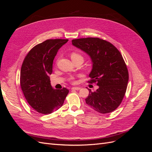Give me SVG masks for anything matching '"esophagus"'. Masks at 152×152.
Here are the masks:
<instances>
[{
  "instance_id": "34e87169",
  "label": "esophagus",
  "mask_w": 152,
  "mask_h": 152,
  "mask_svg": "<svg viewBox=\"0 0 152 152\" xmlns=\"http://www.w3.org/2000/svg\"><path fill=\"white\" fill-rule=\"evenodd\" d=\"M81 88L80 87H72V90H80Z\"/></svg>"
}]
</instances>
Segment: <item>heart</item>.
<instances>
[{
    "label": "heart",
    "instance_id": "obj_1",
    "mask_svg": "<svg viewBox=\"0 0 152 152\" xmlns=\"http://www.w3.org/2000/svg\"><path fill=\"white\" fill-rule=\"evenodd\" d=\"M71 58L72 59V61L73 60H76V59H83V57H82L81 55L79 53H75V52H73L71 54Z\"/></svg>",
    "mask_w": 152,
    "mask_h": 152
}]
</instances>
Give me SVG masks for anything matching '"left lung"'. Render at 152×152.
Wrapping results in <instances>:
<instances>
[{
  "mask_svg": "<svg viewBox=\"0 0 152 152\" xmlns=\"http://www.w3.org/2000/svg\"><path fill=\"white\" fill-rule=\"evenodd\" d=\"M72 42L90 56L93 69L88 83L99 86L94 92L89 89L86 103L99 113L112 112L122 103L129 80L122 54L112 44L97 37L73 39Z\"/></svg>",
  "mask_w": 152,
  "mask_h": 152,
  "instance_id": "obj_1",
  "label": "left lung"
}]
</instances>
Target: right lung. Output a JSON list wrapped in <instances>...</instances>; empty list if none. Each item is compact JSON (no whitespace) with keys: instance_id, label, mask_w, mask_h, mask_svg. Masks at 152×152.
I'll list each match as a JSON object with an SVG mask.
<instances>
[{"instance_id":"add662e5","label":"right lung","mask_w":152,"mask_h":152,"mask_svg":"<svg viewBox=\"0 0 152 152\" xmlns=\"http://www.w3.org/2000/svg\"><path fill=\"white\" fill-rule=\"evenodd\" d=\"M68 39H48L36 45L26 54L20 72V86L27 102L37 112L49 114L63 105L69 91L53 89L49 75L58 50Z\"/></svg>"}]
</instances>
